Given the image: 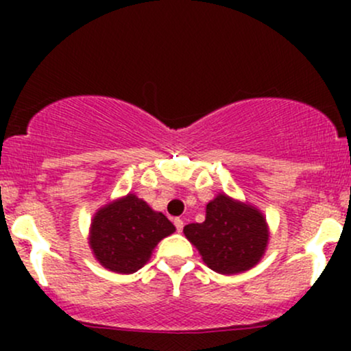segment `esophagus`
Listing matches in <instances>:
<instances>
[{
    "label": "esophagus",
    "mask_w": 351,
    "mask_h": 351,
    "mask_svg": "<svg viewBox=\"0 0 351 351\" xmlns=\"http://www.w3.org/2000/svg\"><path fill=\"white\" fill-rule=\"evenodd\" d=\"M173 223H175V228H176V231H178V232L183 231V219H180V217H176V219L173 221Z\"/></svg>",
    "instance_id": "esophagus-1"
}]
</instances>
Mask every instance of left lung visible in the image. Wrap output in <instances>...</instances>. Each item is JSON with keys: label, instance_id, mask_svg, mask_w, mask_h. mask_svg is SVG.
Here are the masks:
<instances>
[{"label": "left lung", "instance_id": "obj_1", "mask_svg": "<svg viewBox=\"0 0 351 351\" xmlns=\"http://www.w3.org/2000/svg\"><path fill=\"white\" fill-rule=\"evenodd\" d=\"M203 263L224 276L254 267L269 243L265 217L257 208L219 193L206 204V219L183 229Z\"/></svg>", "mask_w": 351, "mask_h": 351}]
</instances>
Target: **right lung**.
I'll return each mask as SVG.
<instances>
[{
    "label": "right lung",
    "instance_id": "1",
    "mask_svg": "<svg viewBox=\"0 0 351 351\" xmlns=\"http://www.w3.org/2000/svg\"><path fill=\"white\" fill-rule=\"evenodd\" d=\"M173 232L175 226L163 213L153 211L135 195H127L95 213L88 244L108 271L134 274L147 264L156 244Z\"/></svg>",
    "mask_w": 351,
    "mask_h": 351
}]
</instances>
